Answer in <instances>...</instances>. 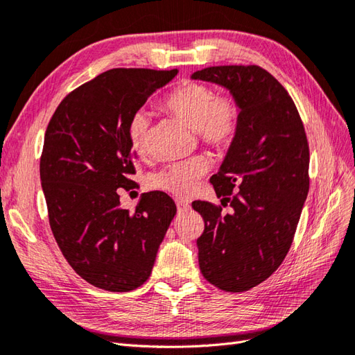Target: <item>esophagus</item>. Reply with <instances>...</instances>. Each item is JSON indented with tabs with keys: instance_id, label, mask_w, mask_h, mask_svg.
<instances>
[{
	"instance_id": "34e87169",
	"label": "esophagus",
	"mask_w": 355,
	"mask_h": 355,
	"mask_svg": "<svg viewBox=\"0 0 355 355\" xmlns=\"http://www.w3.org/2000/svg\"><path fill=\"white\" fill-rule=\"evenodd\" d=\"M176 205H178V211H179V212H184V211H187V209H190V203L185 202V200L178 199V200H176Z\"/></svg>"
}]
</instances>
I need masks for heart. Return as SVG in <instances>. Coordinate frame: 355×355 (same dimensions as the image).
<instances>
[{
  "label": "heart",
  "instance_id": "1",
  "mask_svg": "<svg viewBox=\"0 0 355 355\" xmlns=\"http://www.w3.org/2000/svg\"><path fill=\"white\" fill-rule=\"evenodd\" d=\"M164 106L198 130L200 139L211 147H230L239 133L241 111L237 100L232 96L216 97V92L205 83L188 82L178 86L165 97ZM148 125L150 116L146 111H138L130 118L128 137L133 152H144ZM208 167L209 162L203 156L178 162L157 173L153 187L175 196H187Z\"/></svg>",
  "mask_w": 355,
  "mask_h": 355
}]
</instances>
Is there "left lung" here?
Returning <instances> with one entry per match:
<instances>
[{
  "label": "left lung",
  "instance_id": "1",
  "mask_svg": "<svg viewBox=\"0 0 355 355\" xmlns=\"http://www.w3.org/2000/svg\"><path fill=\"white\" fill-rule=\"evenodd\" d=\"M194 80L223 86L240 105V128L217 175L222 205L193 202L203 217L198 239L203 278L220 290L246 291L284 261L309 194L310 152L305 129L284 86L257 65L209 67Z\"/></svg>",
  "mask_w": 355,
  "mask_h": 355
}]
</instances>
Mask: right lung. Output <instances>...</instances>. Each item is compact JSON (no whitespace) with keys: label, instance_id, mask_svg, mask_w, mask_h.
<instances>
[{"label":"right lung","instance_id":"obj_1","mask_svg":"<svg viewBox=\"0 0 355 355\" xmlns=\"http://www.w3.org/2000/svg\"><path fill=\"white\" fill-rule=\"evenodd\" d=\"M176 74L109 69L68 94L46 128L39 170L51 231L76 273L98 288L143 286L176 214L162 191L141 196L132 212L116 191L137 185L130 118Z\"/></svg>","mask_w":355,"mask_h":355}]
</instances>
